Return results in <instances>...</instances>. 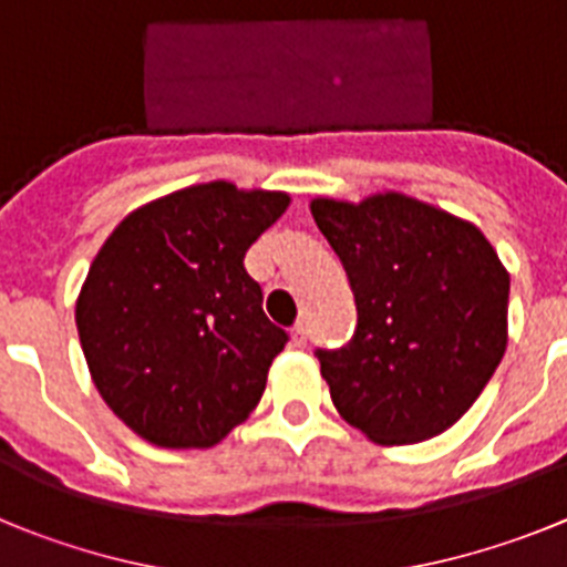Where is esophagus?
Returning <instances> with one entry per match:
<instances>
[{
  "mask_svg": "<svg viewBox=\"0 0 567 567\" xmlns=\"http://www.w3.org/2000/svg\"><path fill=\"white\" fill-rule=\"evenodd\" d=\"M309 340V332H307V323H295L292 327V343L298 346V349H303Z\"/></svg>",
  "mask_w": 567,
  "mask_h": 567,
  "instance_id": "34e87169",
  "label": "esophagus"
}]
</instances>
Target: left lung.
Wrapping results in <instances>:
<instances>
[{
    "label": "left lung",
    "instance_id": "obj_1",
    "mask_svg": "<svg viewBox=\"0 0 567 567\" xmlns=\"http://www.w3.org/2000/svg\"><path fill=\"white\" fill-rule=\"evenodd\" d=\"M315 224L358 307L352 340L318 349L334 409L380 445L437 437L497 372L508 272L474 224L400 193L315 198Z\"/></svg>",
    "mask_w": 567,
    "mask_h": 567
}]
</instances>
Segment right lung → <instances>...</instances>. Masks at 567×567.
Instances as JSON below:
<instances>
[{"label":"right lung","mask_w":567,"mask_h":567,"mask_svg":"<svg viewBox=\"0 0 567 567\" xmlns=\"http://www.w3.org/2000/svg\"><path fill=\"white\" fill-rule=\"evenodd\" d=\"M287 193L195 184L130 213L76 300L90 374L115 417L162 449H209L249 417L289 334L244 255Z\"/></svg>","instance_id":"obj_1"}]
</instances>
